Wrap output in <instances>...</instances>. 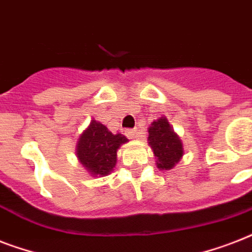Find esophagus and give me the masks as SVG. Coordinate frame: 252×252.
<instances>
[{"mask_svg":"<svg viewBox=\"0 0 252 252\" xmlns=\"http://www.w3.org/2000/svg\"><path fill=\"white\" fill-rule=\"evenodd\" d=\"M126 137H128V138H138V137H140V134H138V132L136 129L126 130Z\"/></svg>","mask_w":252,"mask_h":252,"instance_id":"1","label":"esophagus"}]
</instances>
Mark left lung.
I'll return each instance as SVG.
<instances>
[{"label": "left lung", "instance_id": "left-lung-1", "mask_svg": "<svg viewBox=\"0 0 252 252\" xmlns=\"http://www.w3.org/2000/svg\"><path fill=\"white\" fill-rule=\"evenodd\" d=\"M148 144L157 158V167L159 170H171L178 165L184 154L183 142L174 132L167 119L161 116L149 126Z\"/></svg>", "mask_w": 252, "mask_h": 252}]
</instances>
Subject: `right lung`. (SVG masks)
<instances>
[{
	"mask_svg": "<svg viewBox=\"0 0 252 252\" xmlns=\"http://www.w3.org/2000/svg\"><path fill=\"white\" fill-rule=\"evenodd\" d=\"M128 141L126 136L114 134L106 126L91 120L81 133L76 146L78 161L93 176H106L116 165L119 148Z\"/></svg>",
	"mask_w": 252,
	"mask_h": 252,
	"instance_id": "add662e5",
	"label": "right lung"
}]
</instances>
